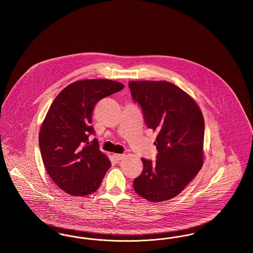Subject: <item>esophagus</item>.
<instances>
[{
	"label": "esophagus",
	"mask_w": 253,
	"mask_h": 253,
	"mask_svg": "<svg viewBox=\"0 0 253 253\" xmlns=\"http://www.w3.org/2000/svg\"><path fill=\"white\" fill-rule=\"evenodd\" d=\"M114 158L117 160V161H121L123 159V157H124V155H120V154H114Z\"/></svg>",
	"instance_id": "1"
}]
</instances>
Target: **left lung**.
<instances>
[{
  "instance_id": "8db88e82",
  "label": "left lung",
  "mask_w": 253,
  "mask_h": 253,
  "mask_svg": "<svg viewBox=\"0 0 253 253\" xmlns=\"http://www.w3.org/2000/svg\"><path fill=\"white\" fill-rule=\"evenodd\" d=\"M132 98L147 126L157 132L158 154L133 180L135 193L148 201H167L193 180L204 163V118L192 96L165 81L129 82Z\"/></svg>"
}]
</instances>
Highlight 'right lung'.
I'll return each mask as SVG.
<instances>
[{
  "label": "right lung",
  "mask_w": 253,
  "mask_h": 253,
  "mask_svg": "<svg viewBox=\"0 0 253 253\" xmlns=\"http://www.w3.org/2000/svg\"><path fill=\"white\" fill-rule=\"evenodd\" d=\"M110 80H83L60 91L42 123L39 144L44 168L63 192L84 196L99 188L111 167L94 133L92 113L98 100L123 89Z\"/></svg>",
  "instance_id": "add662e5"
}]
</instances>
